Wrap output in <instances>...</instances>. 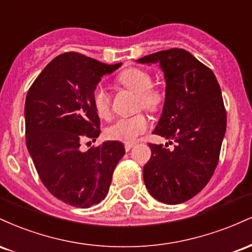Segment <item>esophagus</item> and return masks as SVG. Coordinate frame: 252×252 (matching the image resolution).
<instances>
[{
	"label": "esophagus",
	"mask_w": 252,
	"mask_h": 252,
	"mask_svg": "<svg viewBox=\"0 0 252 252\" xmlns=\"http://www.w3.org/2000/svg\"><path fill=\"white\" fill-rule=\"evenodd\" d=\"M132 147H134V144H132V143H126V146H124V148H126V152H129V150H130V149H131V148H132Z\"/></svg>",
	"instance_id": "esophagus-1"
}]
</instances>
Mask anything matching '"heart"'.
Returning <instances> with one entry per match:
<instances>
[{"mask_svg": "<svg viewBox=\"0 0 252 252\" xmlns=\"http://www.w3.org/2000/svg\"><path fill=\"white\" fill-rule=\"evenodd\" d=\"M117 80L124 88L137 94V105L141 108L154 111L162 102V94L158 90L152 88V77L146 71L140 68H128L118 76ZM91 99L98 116L108 118L110 116V96L106 89L102 85H97L92 91ZM148 121L143 115L121 117L106 129V135L111 140L132 143L146 131Z\"/></svg>", "mask_w": 252, "mask_h": 252, "instance_id": "1", "label": "heart"}]
</instances>
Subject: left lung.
Instances as JSON below:
<instances>
[{"label": "left lung", "mask_w": 252, "mask_h": 252, "mask_svg": "<svg viewBox=\"0 0 252 252\" xmlns=\"http://www.w3.org/2000/svg\"><path fill=\"white\" fill-rule=\"evenodd\" d=\"M136 62L160 63L166 96L153 134L174 142L172 149L149 143L152 156L143 167L144 184L156 200L180 204L206 186L218 164L226 131L220 86L207 66L180 48L156 52Z\"/></svg>", "instance_id": "8db88e82"}]
</instances>
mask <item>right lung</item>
Returning a JSON list of instances; mask_svg holds the SVG:
<instances>
[{"instance_id": "obj_1", "label": "right lung", "mask_w": 252, "mask_h": 252, "mask_svg": "<svg viewBox=\"0 0 252 252\" xmlns=\"http://www.w3.org/2000/svg\"><path fill=\"white\" fill-rule=\"evenodd\" d=\"M121 65L76 52L60 54L43 68L26 97V144L37 174L51 194L74 207L88 209L105 198L112 173L126 154L118 141L80 150L82 142L96 141L100 132L92 91Z\"/></svg>"}]
</instances>
